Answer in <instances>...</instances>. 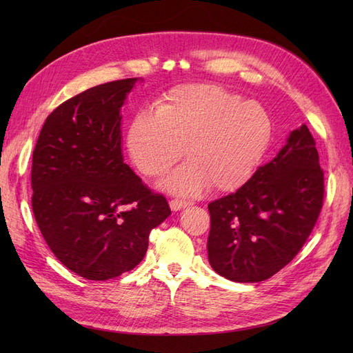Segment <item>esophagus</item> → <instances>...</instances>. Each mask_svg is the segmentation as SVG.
Here are the masks:
<instances>
[{"label": "esophagus", "instance_id": "1", "mask_svg": "<svg viewBox=\"0 0 353 353\" xmlns=\"http://www.w3.org/2000/svg\"><path fill=\"white\" fill-rule=\"evenodd\" d=\"M170 209H172L174 212H178V210H181V209H184V208H187V206H190L191 205V201H187V200H178V199H175V200H170Z\"/></svg>", "mask_w": 353, "mask_h": 353}]
</instances>
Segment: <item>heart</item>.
<instances>
[{"label":"heart","instance_id":"b5f03b06","mask_svg":"<svg viewBox=\"0 0 353 353\" xmlns=\"http://www.w3.org/2000/svg\"><path fill=\"white\" fill-rule=\"evenodd\" d=\"M272 123L259 103L212 83H187L156 101V112H138L128 128L126 144L134 165L147 176L166 174L163 188L193 196L210 184L215 191L243 185L270 144Z\"/></svg>","mask_w":353,"mask_h":353}]
</instances>
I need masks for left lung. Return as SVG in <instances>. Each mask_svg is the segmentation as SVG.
I'll list each match as a JSON object with an SVG mask.
<instances>
[{
  "label": "left lung",
  "instance_id": "obj_1",
  "mask_svg": "<svg viewBox=\"0 0 353 353\" xmlns=\"http://www.w3.org/2000/svg\"><path fill=\"white\" fill-rule=\"evenodd\" d=\"M324 172L302 125L236 193L209 203V263L237 283L270 279L302 249L323 208Z\"/></svg>",
  "mask_w": 353,
  "mask_h": 353
}]
</instances>
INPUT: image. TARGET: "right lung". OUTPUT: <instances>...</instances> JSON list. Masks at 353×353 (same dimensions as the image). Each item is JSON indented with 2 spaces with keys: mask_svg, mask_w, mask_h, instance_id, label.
<instances>
[{
  "mask_svg": "<svg viewBox=\"0 0 353 353\" xmlns=\"http://www.w3.org/2000/svg\"><path fill=\"white\" fill-rule=\"evenodd\" d=\"M138 78L97 85L52 112L32 157V210L56 258L87 280L131 271L170 209L123 163L122 114Z\"/></svg>",
  "mask_w": 353,
  "mask_h": 353,
  "instance_id": "right-lung-1",
  "label": "right lung"
}]
</instances>
